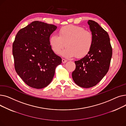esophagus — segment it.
I'll list each match as a JSON object with an SVG mask.
<instances>
[{"label":"esophagus","instance_id":"obj_1","mask_svg":"<svg viewBox=\"0 0 126 126\" xmlns=\"http://www.w3.org/2000/svg\"><path fill=\"white\" fill-rule=\"evenodd\" d=\"M62 62L63 63H66V62L67 61V60H65V59H62Z\"/></svg>","mask_w":126,"mask_h":126}]
</instances>
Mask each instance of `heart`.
Segmentation results:
<instances>
[{"label": "heart", "instance_id": "heart-1", "mask_svg": "<svg viewBox=\"0 0 126 126\" xmlns=\"http://www.w3.org/2000/svg\"><path fill=\"white\" fill-rule=\"evenodd\" d=\"M58 34L59 36L54 34L50 37L49 44L53 51L58 55L61 54L66 45L67 48L62 54L66 58H83L89 54L94 44L92 32L80 26H63Z\"/></svg>", "mask_w": 126, "mask_h": 126}]
</instances>
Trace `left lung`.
Returning <instances> with one entry per match:
<instances>
[{
	"label": "left lung",
	"instance_id": "obj_1",
	"mask_svg": "<svg viewBox=\"0 0 126 126\" xmlns=\"http://www.w3.org/2000/svg\"><path fill=\"white\" fill-rule=\"evenodd\" d=\"M88 23L94 35V44L87 56L75 61L76 67L72 73L75 83L86 88L94 86L106 75L112 56L107 32L94 21L89 20Z\"/></svg>",
	"mask_w": 126,
	"mask_h": 126
}]
</instances>
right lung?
I'll return each instance as SVG.
<instances>
[{
  "label": "right lung",
  "instance_id": "right-lung-1",
  "mask_svg": "<svg viewBox=\"0 0 126 126\" xmlns=\"http://www.w3.org/2000/svg\"><path fill=\"white\" fill-rule=\"evenodd\" d=\"M54 24L35 21L20 30L13 43L14 67L19 76L30 87L41 89L48 85L56 68L62 63L49 44Z\"/></svg>",
  "mask_w": 126,
  "mask_h": 126
}]
</instances>
